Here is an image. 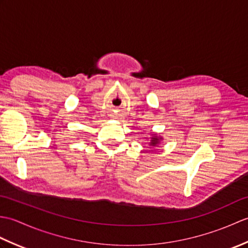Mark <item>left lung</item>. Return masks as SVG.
<instances>
[{"instance_id": "left-lung-1", "label": "left lung", "mask_w": 248, "mask_h": 248, "mask_svg": "<svg viewBox=\"0 0 248 248\" xmlns=\"http://www.w3.org/2000/svg\"><path fill=\"white\" fill-rule=\"evenodd\" d=\"M162 140V138H160V136H154V138H151V140H150V145L151 146H156L157 144L160 143Z\"/></svg>"}]
</instances>
